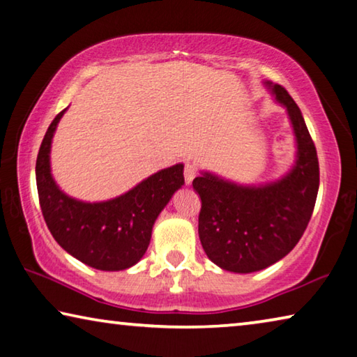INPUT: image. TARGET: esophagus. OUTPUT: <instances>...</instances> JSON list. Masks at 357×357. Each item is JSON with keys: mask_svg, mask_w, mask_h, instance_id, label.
<instances>
[{"mask_svg": "<svg viewBox=\"0 0 357 357\" xmlns=\"http://www.w3.org/2000/svg\"><path fill=\"white\" fill-rule=\"evenodd\" d=\"M196 174H197V167H196V165H192V162H186V165H185V171H183L186 185H191L192 178L196 177Z\"/></svg>", "mask_w": 357, "mask_h": 357, "instance_id": "1", "label": "esophagus"}]
</instances>
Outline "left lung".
I'll use <instances>...</instances> for the list:
<instances>
[{
	"label": "left lung",
	"instance_id": "obj_1",
	"mask_svg": "<svg viewBox=\"0 0 357 357\" xmlns=\"http://www.w3.org/2000/svg\"><path fill=\"white\" fill-rule=\"evenodd\" d=\"M288 110L297 160L286 177L264 186H241L212 174L192 180L201 196L199 238L208 259L225 271L250 273L284 258L307 229L319 188L317 147L294 99L271 85Z\"/></svg>",
	"mask_w": 357,
	"mask_h": 357
}]
</instances>
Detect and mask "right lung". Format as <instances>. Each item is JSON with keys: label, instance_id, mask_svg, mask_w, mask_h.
<instances>
[{"label": "right lung", "instance_id": "add662e5", "mask_svg": "<svg viewBox=\"0 0 357 357\" xmlns=\"http://www.w3.org/2000/svg\"><path fill=\"white\" fill-rule=\"evenodd\" d=\"M64 110L52 121L36 160V185L45 225L69 255L99 271H125L149 248L151 227L172 195L185 183L183 165L162 169L123 196L82 202L64 195L50 174V144Z\"/></svg>", "mask_w": 357, "mask_h": 357}]
</instances>
